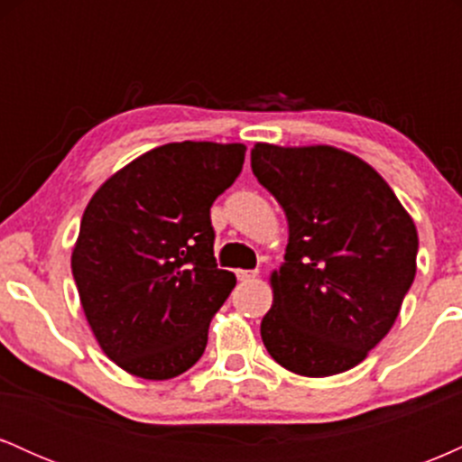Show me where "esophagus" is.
I'll return each mask as SVG.
<instances>
[{
	"mask_svg": "<svg viewBox=\"0 0 462 462\" xmlns=\"http://www.w3.org/2000/svg\"><path fill=\"white\" fill-rule=\"evenodd\" d=\"M258 275L256 269H238L236 272V278L241 280V282H247V280H254Z\"/></svg>",
	"mask_w": 462,
	"mask_h": 462,
	"instance_id": "1",
	"label": "esophagus"
}]
</instances>
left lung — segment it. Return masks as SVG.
<instances>
[{"label":"left lung","instance_id":"obj_1","mask_svg":"<svg viewBox=\"0 0 462 462\" xmlns=\"http://www.w3.org/2000/svg\"><path fill=\"white\" fill-rule=\"evenodd\" d=\"M252 171L289 221L264 347L306 378L356 367L393 328L415 280L411 215L374 167L330 145L256 143Z\"/></svg>","mask_w":462,"mask_h":462}]
</instances>
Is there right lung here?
Returning <instances> with one entry per match:
<instances>
[{"label": "right lung", "instance_id": "right-lung-1", "mask_svg": "<svg viewBox=\"0 0 462 462\" xmlns=\"http://www.w3.org/2000/svg\"><path fill=\"white\" fill-rule=\"evenodd\" d=\"M243 161L241 143H167L88 201L73 280L99 347L128 374L176 378L204 354L210 319L236 284L217 267L210 206Z\"/></svg>", "mask_w": 462, "mask_h": 462}]
</instances>
